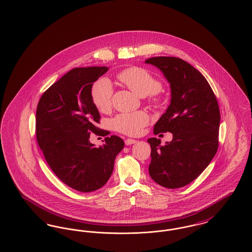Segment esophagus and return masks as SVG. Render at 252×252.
<instances>
[{
    "label": "esophagus",
    "instance_id": "esophagus-1",
    "mask_svg": "<svg viewBox=\"0 0 252 252\" xmlns=\"http://www.w3.org/2000/svg\"><path fill=\"white\" fill-rule=\"evenodd\" d=\"M137 141L136 140H133V139H126V141H125V144H126V145H130V144H135Z\"/></svg>",
    "mask_w": 252,
    "mask_h": 252
}]
</instances>
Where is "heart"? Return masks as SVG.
Masks as SVG:
<instances>
[{"mask_svg": "<svg viewBox=\"0 0 252 252\" xmlns=\"http://www.w3.org/2000/svg\"><path fill=\"white\" fill-rule=\"evenodd\" d=\"M117 78L132 92L142 97H147L152 104L159 105L161 102L158 92L161 90V82L148 70L133 66L126 68L117 74ZM113 86L110 80L101 77L92 86L91 98L95 108L101 112H107L112 104ZM149 123V116L144 111L120 113L111 120L112 128L128 136L139 135Z\"/></svg>", "mask_w": 252, "mask_h": 252, "instance_id": "b5f03b06", "label": "heart"}]
</instances>
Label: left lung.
Masks as SVG:
<instances>
[{"label": "left lung", "mask_w": 252, "mask_h": 252, "mask_svg": "<svg viewBox=\"0 0 252 252\" xmlns=\"http://www.w3.org/2000/svg\"><path fill=\"white\" fill-rule=\"evenodd\" d=\"M163 72L171 86V104L154 126V134L171 132L164 145L150 138L152 180L169 189L183 187L209 165L218 148L220 110L216 94L202 73L179 58L145 60Z\"/></svg>", "instance_id": "1"}]
</instances>
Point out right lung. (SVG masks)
I'll use <instances>...</instances> for the list:
<instances>
[{
    "instance_id": "obj_1",
    "label": "right lung",
    "mask_w": 252,
    "mask_h": 252,
    "mask_svg": "<svg viewBox=\"0 0 252 252\" xmlns=\"http://www.w3.org/2000/svg\"><path fill=\"white\" fill-rule=\"evenodd\" d=\"M108 70L72 69L44 92L36 107V141L49 166L62 182L79 192H93L107 183L125 145L115 135L106 137L99 147L90 142L92 132L109 133L97 126L100 114L91 98L94 82Z\"/></svg>"
}]
</instances>
